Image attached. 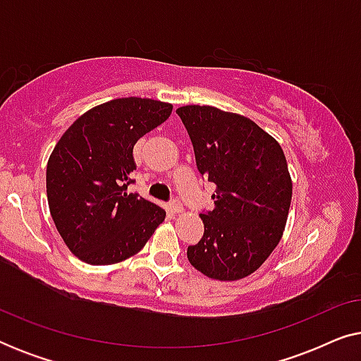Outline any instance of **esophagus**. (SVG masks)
Instances as JSON below:
<instances>
[{
    "label": "esophagus",
    "instance_id": "1",
    "mask_svg": "<svg viewBox=\"0 0 361 361\" xmlns=\"http://www.w3.org/2000/svg\"><path fill=\"white\" fill-rule=\"evenodd\" d=\"M169 207H171V210L174 212V214H182V212H184V207H182L179 200H172Z\"/></svg>",
    "mask_w": 361,
    "mask_h": 361
}]
</instances>
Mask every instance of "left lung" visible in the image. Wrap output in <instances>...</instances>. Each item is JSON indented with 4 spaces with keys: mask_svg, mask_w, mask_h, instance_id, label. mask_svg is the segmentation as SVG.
Wrapping results in <instances>:
<instances>
[{
    "mask_svg": "<svg viewBox=\"0 0 361 361\" xmlns=\"http://www.w3.org/2000/svg\"><path fill=\"white\" fill-rule=\"evenodd\" d=\"M197 169L214 182L215 209L200 214L204 236L187 248L190 264L219 281L255 273L283 236L293 182L279 142L250 118L215 106L177 108Z\"/></svg>",
    "mask_w": 361,
    "mask_h": 361,
    "instance_id": "8db88e82",
    "label": "left lung"
}]
</instances>
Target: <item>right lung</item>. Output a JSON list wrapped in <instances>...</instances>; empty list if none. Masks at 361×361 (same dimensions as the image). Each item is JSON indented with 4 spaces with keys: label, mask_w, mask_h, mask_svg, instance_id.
I'll use <instances>...</instances> for the list:
<instances>
[{
    "label": "right lung",
    "mask_w": 361,
    "mask_h": 361,
    "mask_svg": "<svg viewBox=\"0 0 361 361\" xmlns=\"http://www.w3.org/2000/svg\"><path fill=\"white\" fill-rule=\"evenodd\" d=\"M171 103L116 98L102 103L63 133L47 162V200L56 228L78 259L120 263L142 250L166 212L130 194L133 147L169 118Z\"/></svg>",
    "instance_id": "1"
}]
</instances>
